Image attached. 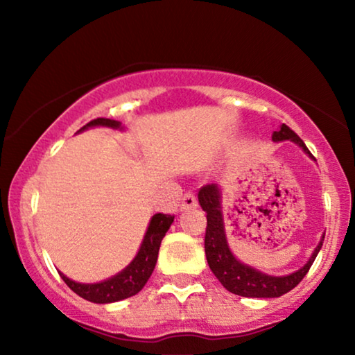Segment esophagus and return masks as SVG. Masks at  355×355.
<instances>
[{
	"label": "esophagus",
	"mask_w": 355,
	"mask_h": 355,
	"mask_svg": "<svg viewBox=\"0 0 355 355\" xmlns=\"http://www.w3.org/2000/svg\"><path fill=\"white\" fill-rule=\"evenodd\" d=\"M197 207V197L196 193L187 192L182 196V202H181V210H191V208Z\"/></svg>",
	"instance_id": "34e87169"
}]
</instances>
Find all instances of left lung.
I'll return each instance as SVG.
<instances>
[{
  "label": "left lung",
  "instance_id": "obj_1",
  "mask_svg": "<svg viewBox=\"0 0 355 355\" xmlns=\"http://www.w3.org/2000/svg\"><path fill=\"white\" fill-rule=\"evenodd\" d=\"M271 139H273V142L291 140V142L297 144L309 157H312L302 139L286 124H281V128L275 130ZM198 203H200L202 210L207 213L205 255L208 266H210L218 281L230 293L242 295V297H279V295L289 293L304 279V276L307 275V271L317 259L318 252L323 245L324 236H322V241H320L317 249L313 250L307 263L300 270L294 271V273L286 276H271L261 273V271L252 268L249 265L241 263L232 255L230 245H227L225 221H223L221 213V189L216 184L203 186L198 191Z\"/></svg>",
  "mask_w": 355,
  "mask_h": 355
}]
</instances>
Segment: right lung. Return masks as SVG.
I'll use <instances>...</instances> for the list:
<instances>
[{"label":"right lung","instance_id":"obj_1","mask_svg":"<svg viewBox=\"0 0 355 355\" xmlns=\"http://www.w3.org/2000/svg\"><path fill=\"white\" fill-rule=\"evenodd\" d=\"M96 125H103V128L111 129H123L119 121L96 118L94 121H90L89 124H85L82 129H79V132L89 128H96ZM173 221L174 216L171 215H163V213L153 215L135 259L130 261L123 271H119L118 275L111 276L108 279L94 284H84L69 279L66 275H62L61 271L60 276L77 295H80V297L85 300H90V302L111 304L118 302V300L132 297V295L137 294L139 291L144 288L150 276H152L155 265H157L158 260L159 244H162L163 237L168 232L169 226L173 225Z\"/></svg>","mask_w":355,"mask_h":355}]
</instances>
